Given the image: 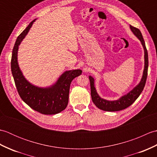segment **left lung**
I'll list each match as a JSON object with an SVG mask.
<instances>
[{
    "label": "left lung",
    "instance_id": "1",
    "mask_svg": "<svg viewBox=\"0 0 157 157\" xmlns=\"http://www.w3.org/2000/svg\"><path fill=\"white\" fill-rule=\"evenodd\" d=\"M130 29L132 31V32L137 36L138 39L140 40L142 44L144 49V73H143V76L141 79L140 84L136 86V87L132 90L131 92H129L128 94L122 96L121 98H119L117 101H106L105 99L101 98L98 95L97 92L94 87V78L91 76H89L90 82V90H91V97L92 100L94 104L97 106L100 109L103 110L105 111H121V110L125 109L128 108V106L132 105L133 103L135 102V101L137 99L139 96L140 95L141 92H142L143 89H144L146 79H147L148 75V51L146 49L145 42L144 40V38L142 37V33L140 31V29L136 28L134 26L130 25Z\"/></svg>",
    "mask_w": 157,
    "mask_h": 157
}]
</instances>
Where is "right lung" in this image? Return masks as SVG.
<instances>
[{
	"label": "right lung",
	"mask_w": 157,
	"mask_h": 157,
	"mask_svg": "<svg viewBox=\"0 0 157 157\" xmlns=\"http://www.w3.org/2000/svg\"><path fill=\"white\" fill-rule=\"evenodd\" d=\"M29 23L16 40L13 49L11 67L17 90L20 97L34 111L44 115H55L65 109L68 104L70 84L76 77L82 74L80 69L65 71L52 87L41 88L32 85L23 77L17 63L18 47L28 34L33 23Z\"/></svg>",
	"instance_id": "add662e5"
}]
</instances>
